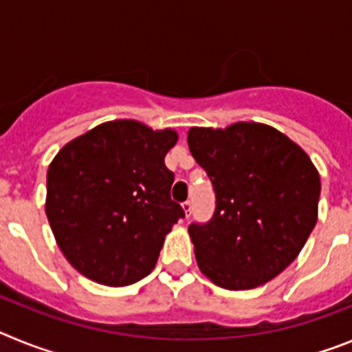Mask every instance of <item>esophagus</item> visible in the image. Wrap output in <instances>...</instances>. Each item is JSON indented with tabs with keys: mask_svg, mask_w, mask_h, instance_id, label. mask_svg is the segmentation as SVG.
<instances>
[{
	"mask_svg": "<svg viewBox=\"0 0 352 352\" xmlns=\"http://www.w3.org/2000/svg\"><path fill=\"white\" fill-rule=\"evenodd\" d=\"M182 208H183V211H185V217L188 219V217H190V213H192V203H190V201H186V203L182 204Z\"/></svg>",
	"mask_w": 352,
	"mask_h": 352,
	"instance_id": "esophagus-1",
	"label": "esophagus"
}]
</instances>
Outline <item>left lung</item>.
<instances>
[{
    "label": "left lung",
    "mask_w": 352,
    "mask_h": 352,
    "mask_svg": "<svg viewBox=\"0 0 352 352\" xmlns=\"http://www.w3.org/2000/svg\"><path fill=\"white\" fill-rule=\"evenodd\" d=\"M186 141L217 194L213 219L188 227L201 273L229 291L280 275L317 222L321 178L309 155L257 121L192 126Z\"/></svg>",
    "instance_id": "obj_1"
}]
</instances>
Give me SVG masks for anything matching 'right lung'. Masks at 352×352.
Instances as JSON below:
<instances>
[{
	"mask_svg": "<svg viewBox=\"0 0 352 352\" xmlns=\"http://www.w3.org/2000/svg\"><path fill=\"white\" fill-rule=\"evenodd\" d=\"M173 129L113 120L72 139L47 169L45 214L68 263L89 280L123 287L157 264L183 210L164 164Z\"/></svg>",
	"mask_w": 352,
	"mask_h": 352,
	"instance_id": "right-lung-1",
	"label": "right lung"
}]
</instances>
